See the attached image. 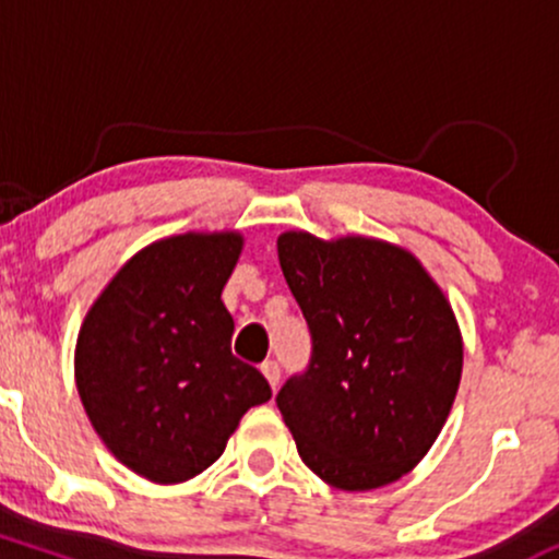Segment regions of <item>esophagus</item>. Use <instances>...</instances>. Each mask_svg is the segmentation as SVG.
<instances>
[{
  "label": "esophagus",
  "mask_w": 559,
  "mask_h": 559,
  "mask_svg": "<svg viewBox=\"0 0 559 559\" xmlns=\"http://www.w3.org/2000/svg\"><path fill=\"white\" fill-rule=\"evenodd\" d=\"M262 376L267 378V383H271V389L275 391V389H278V381H281V365L275 360H265V362H262Z\"/></svg>",
  "instance_id": "obj_1"
}]
</instances>
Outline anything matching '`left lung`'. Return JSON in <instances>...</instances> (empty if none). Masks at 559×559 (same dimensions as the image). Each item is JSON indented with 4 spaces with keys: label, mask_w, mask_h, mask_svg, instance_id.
I'll use <instances>...</instances> for the list:
<instances>
[{
    "label": "left lung",
    "mask_w": 559,
    "mask_h": 559,
    "mask_svg": "<svg viewBox=\"0 0 559 559\" xmlns=\"http://www.w3.org/2000/svg\"><path fill=\"white\" fill-rule=\"evenodd\" d=\"M278 260L312 331V362L275 396L301 463L333 489L370 491L439 439L463 378V331L409 249L284 230Z\"/></svg>",
    "instance_id": "obj_1"
}]
</instances>
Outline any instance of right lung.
Returning <instances> with one entry per match:
<instances>
[{
	"mask_svg": "<svg viewBox=\"0 0 559 559\" xmlns=\"http://www.w3.org/2000/svg\"><path fill=\"white\" fill-rule=\"evenodd\" d=\"M236 228L146 243L92 301L75 342V386L118 463L152 484H183L226 452L271 386L230 352L221 294L241 258Z\"/></svg>",
	"mask_w": 559,
	"mask_h": 559,
	"instance_id": "1",
	"label": "right lung"
}]
</instances>
